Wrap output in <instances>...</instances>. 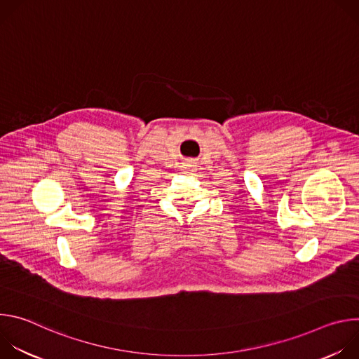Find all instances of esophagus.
I'll return each mask as SVG.
<instances>
[{
	"mask_svg": "<svg viewBox=\"0 0 359 359\" xmlns=\"http://www.w3.org/2000/svg\"><path fill=\"white\" fill-rule=\"evenodd\" d=\"M182 168H183L184 173H191L194 170V165H191V163H184Z\"/></svg>",
	"mask_w": 359,
	"mask_h": 359,
	"instance_id": "1",
	"label": "esophagus"
}]
</instances>
